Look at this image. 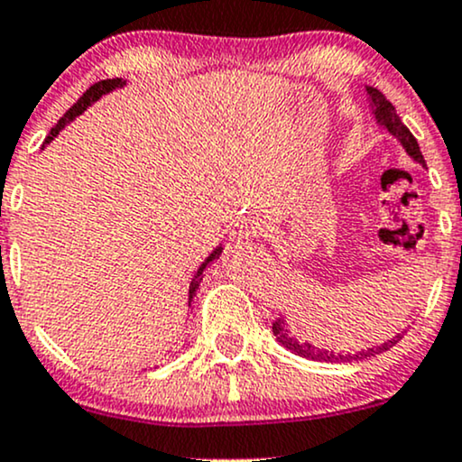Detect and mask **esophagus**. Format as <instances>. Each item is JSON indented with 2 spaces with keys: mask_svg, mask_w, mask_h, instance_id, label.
Listing matches in <instances>:
<instances>
[{
  "mask_svg": "<svg viewBox=\"0 0 462 462\" xmlns=\"http://www.w3.org/2000/svg\"><path fill=\"white\" fill-rule=\"evenodd\" d=\"M258 236H263V224L258 219H238L230 232L232 243H243Z\"/></svg>",
  "mask_w": 462,
  "mask_h": 462,
  "instance_id": "1",
  "label": "esophagus"
}]
</instances>
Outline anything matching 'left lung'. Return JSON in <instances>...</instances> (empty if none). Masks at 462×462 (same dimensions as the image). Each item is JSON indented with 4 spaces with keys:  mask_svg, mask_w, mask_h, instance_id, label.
I'll return each mask as SVG.
<instances>
[{
    "mask_svg": "<svg viewBox=\"0 0 462 462\" xmlns=\"http://www.w3.org/2000/svg\"><path fill=\"white\" fill-rule=\"evenodd\" d=\"M367 95H369L371 110H374L375 121H378L383 128L389 130V134H393L395 139L402 143V147H404L406 153L412 158V161H417L419 164H423V167H426V161H423L421 150H419V145H417V139L411 134V130L402 124L400 115L395 113V106L391 104L389 99H386L384 95L374 87H367ZM273 334H275V338H278V341L282 343L286 349H289V352L298 354V356L310 358V360H319V363H349V360L375 356V354H383V352H386V349L397 346L402 338V334H397V337L391 338V341H384L383 346H374V347L363 349V352H356V354H349V352L337 354V352H328V349H319V347L310 346V343H300L298 338L289 332V323H286L284 319H280V317L273 321Z\"/></svg>",
    "mask_w": 462,
    "mask_h": 462,
    "instance_id": "left-lung-1",
    "label": "left lung"
}]
</instances>
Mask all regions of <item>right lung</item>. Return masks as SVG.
Returning <instances> with one entry per match:
<instances>
[{"label":"right lung","instance_id":"1","mask_svg":"<svg viewBox=\"0 0 462 462\" xmlns=\"http://www.w3.org/2000/svg\"><path fill=\"white\" fill-rule=\"evenodd\" d=\"M124 84H125V82H124V79H121V78H113V79H102V82H95L93 87L88 88V91L84 93L82 97H79L78 102L73 104L71 108H69L67 113L60 116V121H58V124L54 125V128H51L50 134H47V139H45V143H43V147H45V145H50V143L56 139V136H58V132H60L62 128H65V125L69 124V121H73V119H76L78 115H82L84 110H87L88 106H91L93 102H97V99L102 97V95L110 93V91H115V88H121V87H124ZM219 254H221V247H217L215 252L210 254V256L206 258L204 263H201V267L198 269V273H195V275H193V280H190V286H189V306H190V301H193L195 295H198V289H199V282H201V273H204V269L208 267V264L213 263L215 258H219Z\"/></svg>","mask_w":462,"mask_h":462}]
</instances>
